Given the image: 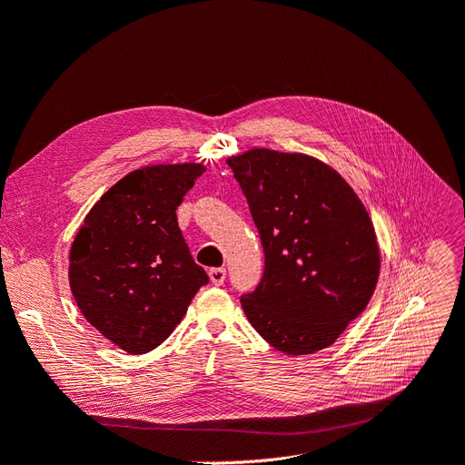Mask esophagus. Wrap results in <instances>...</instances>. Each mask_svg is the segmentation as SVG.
I'll use <instances>...</instances> for the list:
<instances>
[{
  "label": "esophagus",
  "instance_id": "esophagus-1",
  "mask_svg": "<svg viewBox=\"0 0 465 465\" xmlns=\"http://www.w3.org/2000/svg\"><path fill=\"white\" fill-rule=\"evenodd\" d=\"M209 276L214 285H222L223 280H226V268H211Z\"/></svg>",
  "mask_w": 465,
  "mask_h": 465
}]
</instances>
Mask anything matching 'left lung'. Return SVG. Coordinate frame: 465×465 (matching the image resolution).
I'll use <instances>...</instances> for the list:
<instances>
[{
	"mask_svg": "<svg viewBox=\"0 0 465 465\" xmlns=\"http://www.w3.org/2000/svg\"><path fill=\"white\" fill-rule=\"evenodd\" d=\"M264 249V273L242 306L289 356L333 345L364 312L380 247L362 201L341 174L301 153L251 149L228 159Z\"/></svg>",
	"mask_w": 465,
	"mask_h": 465,
	"instance_id": "left-lung-1",
	"label": "left lung"
}]
</instances>
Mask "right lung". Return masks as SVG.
<instances>
[{"mask_svg": "<svg viewBox=\"0 0 465 465\" xmlns=\"http://www.w3.org/2000/svg\"><path fill=\"white\" fill-rule=\"evenodd\" d=\"M203 172L195 163L130 172L92 206L74 237L68 282L80 312L130 354L157 349L209 283L176 216Z\"/></svg>", "mask_w": 465, "mask_h": 465, "instance_id": "right-lung-1", "label": "right lung"}]
</instances>
